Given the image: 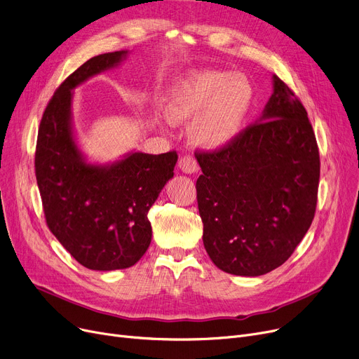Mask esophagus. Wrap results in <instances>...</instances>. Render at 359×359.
Returning <instances> with one entry per match:
<instances>
[{
    "label": "esophagus",
    "mask_w": 359,
    "mask_h": 359,
    "mask_svg": "<svg viewBox=\"0 0 359 359\" xmlns=\"http://www.w3.org/2000/svg\"><path fill=\"white\" fill-rule=\"evenodd\" d=\"M179 168L186 175H194L198 172V163L192 156H183L179 160Z\"/></svg>",
    "instance_id": "34e87169"
}]
</instances>
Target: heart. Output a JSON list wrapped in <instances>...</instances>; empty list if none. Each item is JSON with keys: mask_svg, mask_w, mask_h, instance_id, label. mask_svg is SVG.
<instances>
[{"mask_svg": "<svg viewBox=\"0 0 359 359\" xmlns=\"http://www.w3.org/2000/svg\"><path fill=\"white\" fill-rule=\"evenodd\" d=\"M253 100L255 88L246 75L202 69L172 90L165 115L173 123L194 119L191 140L205 149H219L240 135Z\"/></svg>", "mask_w": 359, "mask_h": 359, "instance_id": "obj_1", "label": "heart"}]
</instances>
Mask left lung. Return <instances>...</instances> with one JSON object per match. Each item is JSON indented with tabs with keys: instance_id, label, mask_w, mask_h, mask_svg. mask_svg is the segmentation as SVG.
<instances>
[{
	"instance_id": "1",
	"label": "left lung",
	"mask_w": 359,
	"mask_h": 359,
	"mask_svg": "<svg viewBox=\"0 0 359 359\" xmlns=\"http://www.w3.org/2000/svg\"><path fill=\"white\" fill-rule=\"evenodd\" d=\"M262 116L227 147L196 153L203 246L221 271L265 275L285 263L316 212L320 157L307 111L272 75Z\"/></svg>"
}]
</instances>
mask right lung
<instances>
[{
    "label": "right lung",
    "mask_w": 359,
    "mask_h": 359,
    "mask_svg": "<svg viewBox=\"0 0 359 359\" xmlns=\"http://www.w3.org/2000/svg\"><path fill=\"white\" fill-rule=\"evenodd\" d=\"M128 50L94 56L55 91L37 134L34 156L49 230L80 265L91 271L134 266L153 230L148 211L173 177L176 151L153 156L130 151L111 163H91L72 123V97L88 79L116 68Z\"/></svg>",
    "instance_id": "right-lung-1"
}]
</instances>
